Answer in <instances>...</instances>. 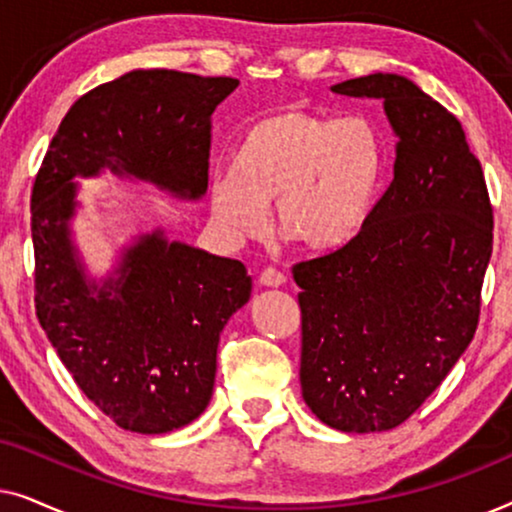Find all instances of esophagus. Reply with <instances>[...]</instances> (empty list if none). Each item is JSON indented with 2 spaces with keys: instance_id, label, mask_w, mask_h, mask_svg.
I'll list each match as a JSON object with an SVG mask.
<instances>
[{
  "instance_id": "1",
  "label": "esophagus",
  "mask_w": 512,
  "mask_h": 512,
  "mask_svg": "<svg viewBox=\"0 0 512 512\" xmlns=\"http://www.w3.org/2000/svg\"><path fill=\"white\" fill-rule=\"evenodd\" d=\"M258 282L263 286H270V289H277V286H282L286 282V275L277 268H265L261 272V277H258Z\"/></svg>"
}]
</instances>
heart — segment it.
<instances>
[{"instance_id": "obj_1", "label": "heart", "mask_w": 512, "mask_h": 512, "mask_svg": "<svg viewBox=\"0 0 512 512\" xmlns=\"http://www.w3.org/2000/svg\"><path fill=\"white\" fill-rule=\"evenodd\" d=\"M387 149L366 114L328 118L303 109L270 111L247 125L230 172L214 177L212 214L233 240L275 226L307 251H335L361 233L380 198Z\"/></svg>"}]
</instances>
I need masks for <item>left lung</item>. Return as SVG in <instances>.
<instances>
[{
    "label": "left lung",
    "instance_id": "left-lung-1",
    "mask_svg": "<svg viewBox=\"0 0 512 512\" xmlns=\"http://www.w3.org/2000/svg\"><path fill=\"white\" fill-rule=\"evenodd\" d=\"M331 90L384 100L398 146L394 181L361 233L293 265L300 387L333 429L389 431L471 345L492 256V202L457 116L405 76L368 74Z\"/></svg>",
    "mask_w": 512,
    "mask_h": 512
}]
</instances>
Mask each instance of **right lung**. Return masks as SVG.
<instances>
[{
    "label": "right lung",
    "instance_id": "1",
    "mask_svg": "<svg viewBox=\"0 0 512 512\" xmlns=\"http://www.w3.org/2000/svg\"><path fill=\"white\" fill-rule=\"evenodd\" d=\"M230 76L135 69L62 118L32 186L34 307L79 389L125 431L191 424L212 398L223 326L251 296L247 268L163 233L139 237L116 279L88 284L69 242L76 174L102 167L179 198L207 191L212 114Z\"/></svg>",
    "mask_w": 512,
    "mask_h": 512
}]
</instances>
